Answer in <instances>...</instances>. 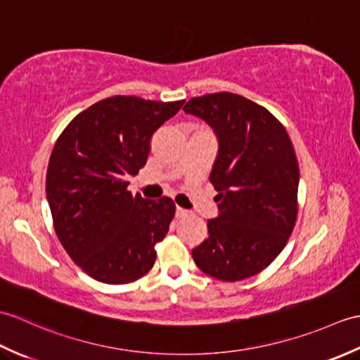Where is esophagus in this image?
<instances>
[{
    "instance_id": "esophagus-1",
    "label": "esophagus",
    "mask_w": 360,
    "mask_h": 360,
    "mask_svg": "<svg viewBox=\"0 0 360 360\" xmlns=\"http://www.w3.org/2000/svg\"><path fill=\"white\" fill-rule=\"evenodd\" d=\"M188 215V210L182 207H176V218H184Z\"/></svg>"
}]
</instances>
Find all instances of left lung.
Returning a JSON list of instances; mask_svg holds the SVG:
<instances>
[{
    "instance_id": "8db88e82",
    "label": "left lung",
    "mask_w": 360,
    "mask_h": 360,
    "mask_svg": "<svg viewBox=\"0 0 360 360\" xmlns=\"http://www.w3.org/2000/svg\"><path fill=\"white\" fill-rule=\"evenodd\" d=\"M187 114L207 122L218 139L209 179L218 192V217L192 250L210 277L240 281L269 266L297 218L298 162L285 127L263 106L232 93L193 97Z\"/></svg>"
}]
</instances>
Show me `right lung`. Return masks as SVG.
Listing matches in <instances>:
<instances>
[{"label": "right lung", "instance_id": "right-lung-1", "mask_svg": "<svg viewBox=\"0 0 360 360\" xmlns=\"http://www.w3.org/2000/svg\"><path fill=\"white\" fill-rule=\"evenodd\" d=\"M184 105L114 96L91 105L60 134L46 174L53 227L68 255L89 277L125 285L156 262L174 202L128 192L147 164L151 137Z\"/></svg>", "mask_w": 360, "mask_h": 360}]
</instances>
